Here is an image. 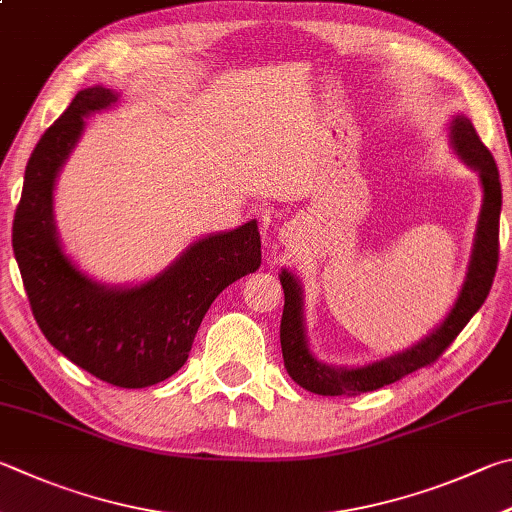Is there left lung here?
Masks as SVG:
<instances>
[{
	"label": "left lung",
	"mask_w": 512,
	"mask_h": 512,
	"mask_svg": "<svg viewBox=\"0 0 512 512\" xmlns=\"http://www.w3.org/2000/svg\"><path fill=\"white\" fill-rule=\"evenodd\" d=\"M450 138L454 150L463 163L477 170L483 185V203L472 248L466 282L454 302L448 318L436 327L430 336L412 349L394 353L385 360L371 362L367 367H329L313 358L306 345L304 318H302V288L295 277L282 271L280 282L284 288V313L280 324V342L284 367L297 385L322 396H356L374 392L385 385H392L412 371L432 365L448 349L454 338L470 322L481 304L486 302L499 262V212H501V181L497 163L486 145L481 143L475 125L466 116H457L450 125Z\"/></svg>",
	"instance_id": "8db88e82"
}]
</instances>
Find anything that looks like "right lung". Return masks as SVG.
I'll return each instance as SVG.
<instances>
[{"instance_id":"1","label":"right lung","mask_w":512,"mask_h":512,"mask_svg":"<svg viewBox=\"0 0 512 512\" xmlns=\"http://www.w3.org/2000/svg\"><path fill=\"white\" fill-rule=\"evenodd\" d=\"M116 100L105 87L78 91L37 141L13 219V253L44 338L91 376L141 389L185 365L215 297L262 264V239L255 219L199 239L167 271L134 288H109L82 275L55 232L53 185L85 116Z\"/></svg>"}]
</instances>
